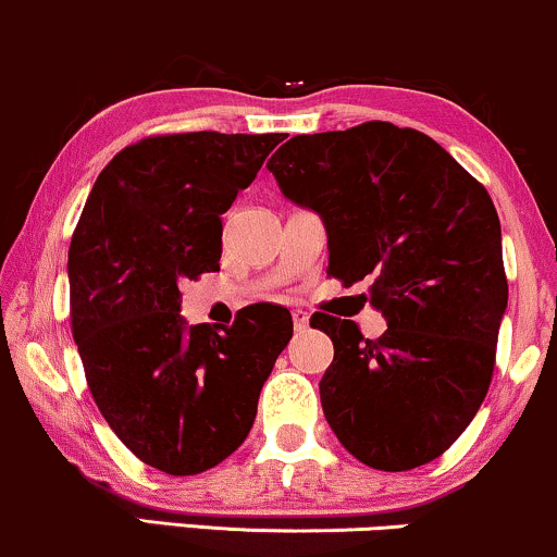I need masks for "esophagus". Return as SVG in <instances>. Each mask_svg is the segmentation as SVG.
I'll return each instance as SVG.
<instances>
[{
  "label": "esophagus",
  "mask_w": 557,
  "mask_h": 557,
  "mask_svg": "<svg viewBox=\"0 0 557 557\" xmlns=\"http://www.w3.org/2000/svg\"><path fill=\"white\" fill-rule=\"evenodd\" d=\"M293 326H296V332H304L308 326V313L304 308H296V311H293Z\"/></svg>",
  "instance_id": "esophagus-1"
}]
</instances>
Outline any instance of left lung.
<instances>
[{"instance_id": "1", "label": "left lung", "mask_w": 557, "mask_h": 557, "mask_svg": "<svg viewBox=\"0 0 557 557\" xmlns=\"http://www.w3.org/2000/svg\"><path fill=\"white\" fill-rule=\"evenodd\" d=\"M267 169L324 220L326 272L371 280L366 300L388 324L366 339L350 319H311L334 345L319 381L326 423L373 470L428 465L493 379L508 283L491 194L428 134L388 122L298 134Z\"/></svg>"}]
</instances>
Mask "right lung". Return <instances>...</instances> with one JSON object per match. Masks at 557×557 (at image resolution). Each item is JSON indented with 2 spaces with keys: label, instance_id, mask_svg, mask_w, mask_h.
<instances>
[{
  "label": "right lung",
  "instance_id": "right-lung-1",
  "mask_svg": "<svg viewBox=\"0 0 557 557\" xmlns=\"http://www.w3.org/2000/svg\"><path fill=\"white\" fill-rule=\"evenodd\" d=\"M280 134L145 137L100 171L70 244V319L100 414L145 465L199 474L231 457L293 337L287 308L223 332L186 324L181 280L220 270L223 218Z\"/></svg>",
  "mask_w": 557,
  "mask_h": 557
}]
</instances>
